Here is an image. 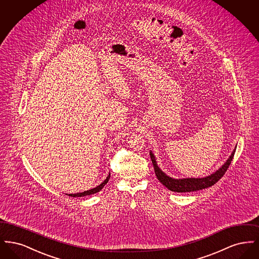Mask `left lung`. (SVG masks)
<instances>
[{
    "instance_id": "1",
    "label": "left lung",
    "mask_w": 259,
    "mask_h": 259,
    "mask_svg": "<svg viewBox=\"0 0 259 259\" xmlns=\"http://www.w3.org/2000/svg\"><path fill=\"white\" fill-rule=\"evenodd\" d=\"M235 151H236V148L232 151L229 158L225 161V163L222 165V167L209 176L204 178H184V179H174L169 177L168 175H166L157 165L155 156L151 150L149 151V155L154 167L155 175L162 185L174 192H191V191H197V190L207 188L218 183L227 171L231 161L233 159Z\"/></svg>"
}]
</instances>
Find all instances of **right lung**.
Segmentation results:
<instances>
[{
    "mask_svg": "<svg viewBox=\"0 0 259 259\" xmlns=\"http://www.w3.org/2000/svg\"><path fill=\"white\" fill-rule=\"evenodd\" d=\"M110 177H111V172L108 175L107 179H106L102 184H100L98 186H96V187H94V188H91V189L87 190V191H83V192L74 193V194H69V196H72V197H83V196H87V195H91V194L97 193L105 185L108 184V182H109V180H110ZM67 195H68V194H67Z\"/></svg>",
    "mask_w": 259,
    "mask_h": 259,
    "instance_id": "add662e5",
    "label": "right lung"
}]
</instances>
